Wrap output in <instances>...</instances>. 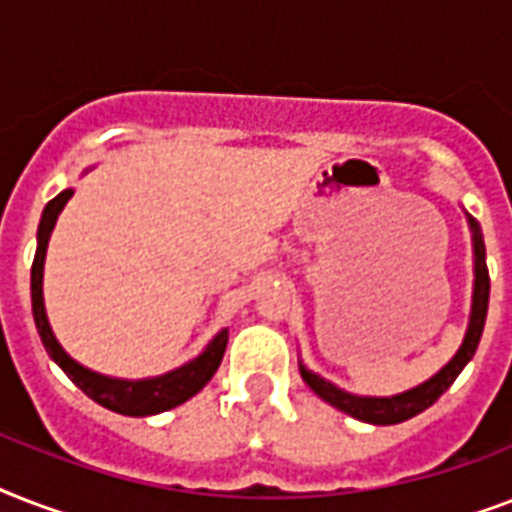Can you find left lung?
<instances>
[{"mask_svg":"<svg viewBox=\"0 0 512 512\" xmlns=\"http://www.w3.org/2000/svg\"><path fill=\"white\" fill-rule=\"evenodd\" d=\"M470 228H473V255H476V289H473V313H470L468 335L462 340V348L457 350V356L449 361V364L430 377L428 382H422L414 390H406L401 396L390 398H364V396H350L345 390L335 388L332 382H327L319 374L308 372L305 366H300V374L303 380L311 385V390L319 398H324L327 404H332L340 412L350 414L361 422H372V425H396V422H404L414 414L425 412L428 406H433L438 398L444 396L449 385L457 380V374L465 369L473 353L478 348V340H481V332H484L486 311H489V268H486V247L484 239H481V231H478L476 220L470 217Z\"/></svg>","mask_w":512,"mask_h":512,"instance_id":"1","label":"left lung"}]
</instances>
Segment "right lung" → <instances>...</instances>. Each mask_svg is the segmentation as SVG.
<instances>
[{
    "mask_svg": "<svg viewBox=\"0 0 512 512\" xmlns=\"http://www.w3.org/2000/svg\"><path fill=\"white\" fill-rule=\"evenodd\" d=\"M71 188L58 193L55 199L44 207L42 223H39V244H36L34 265H31V303H34V321L42 337L44 348L50 353V358L71 377L76 388L84 390V396H90L92 401H98L100 406H106L116 414H130V417H146V414L167 412L172 406L183 404L193 393H199L212 374L217 372V366L223 361L225 345H228V332H220L215 340L209 342V348L201 353L196 361L180 366L175 372L164 374V377H154V380H111L103 374H95L90 369H84L68 356L66 350L60 348L55 335H52L50 324H47V313H44L42 300V271H44V252H47V241H50L52 225L58 220L60 209L66 207V201L71 199Z\"/></svg>",
    "mask_w": 512,
    "mask_h": 512,
    "instance_id": "1",
    "label": "right lung"
}]
</instances>
